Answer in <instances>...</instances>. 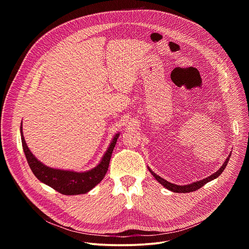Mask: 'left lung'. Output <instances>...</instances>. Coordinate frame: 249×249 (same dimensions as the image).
<instances>
[{
	"mask_svg": "<svg viewBox=\"0 0 249 249\" xmlns=\"http://www.w3.org/2000/svg\"><path fill=\"white\" fill-rule=\"evenodd\" d=\"M231 156V153H230L229 157L226 159L225 162L223 163V165L220 167L219 170H217L215 173H213L212 175L206 177V178L202 179V180H199V181H196V182H193V183H190V184H186V185H177V184H174V183H171V182H168L167 180L163 179L162 177L159 176L158 174H156L150 167H149V170L150 172L153 174V176L155 177V178L158 180V182H160L163 187H165L166 189L174 192V193H188V192H193V191H196L198 190L199 188H201L202 186H204L206 183L214 180L216 178H218V177L222 174V172L224 171V169L226 168L229 160H230V158Z\"/></svg>",
	"mask_w": 249,
	"mask_h": 249,
	"instance_id": "8db88e82",
	"label": "left lung"
}]
</instances>
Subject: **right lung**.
Wrapping results in <instances>:
<instances>
[{
	"label": "right lung",
	"instance_id": "add662e5",
	"mask_svg": "<svg viewBox=\"0 0 249 249\" xmlns=\"http://www.w3.org/2000/svg\"><path fill=\"white\" fill-rule=\"evenodd\" d=\"M119 135L120 133H116L114 135L107 150L95 167L87 171L78 172L74 170L53 168L38 160L30 152L25 143L22 133V121L20 125V137L23 152L33 174L37 177L39 181L64 195L86 194L103 179V177L108 170L111 155Z\"/></svg>",
	"mask_w": 249,
	"mask_h": 249
}]
</instances>
